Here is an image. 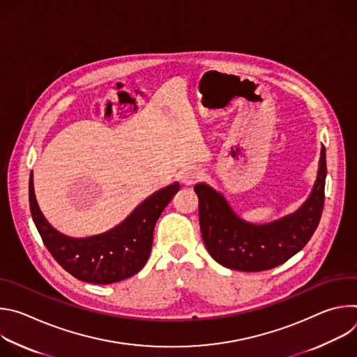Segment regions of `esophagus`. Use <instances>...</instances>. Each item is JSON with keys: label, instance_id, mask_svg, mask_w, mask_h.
<instances>
[{"label": "esophagus", "instance_id": "34e87169", "mask_svg": "<svg viewBox=\"0 0 357 357\" xmlns=\"http://www.w3.org/2000/svg\"><path fill=\"white\" fill-rule=\"evenodd\" d=\"M203 178V171L200 168H196V167H192V168H188L183 171L182 174V182L185 185H193L196 183L197 181H200Z\"/></svg>", "mask_w": 357, "mask_h": 357}]
</instances>
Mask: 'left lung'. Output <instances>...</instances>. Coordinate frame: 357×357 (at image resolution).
<instances>
[{
	"instance_id": "left-lung-1",
	"label": "left lung",
	"mask_w": 357,
	"mask_h": 357,
	"mask_svg": "<svg viewBox=\"0 0 357 357\" xmlns=\"http://www.w3.org/2000/svg\"><path fill=\"white\" fill-rule=\"evenodd\" d=\"M326 152L321 148L317 182L310 197L294 213L266 225L240 219L225 196L197 183L202 238L211 256L223 267L256 273L274 268L301 251L315 233L324 209Z\"/></svg>"
}]
</instances>
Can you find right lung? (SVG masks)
Masks as SVG:
<instances>
[{
	"label": "right lung",
	"mask_w": 357,
	"mask_h": 357,
	"mask_svg": "<svg viewBox=\"0 0 357 357\" xmlns=\"http://www.w3.org/2000/svg\"><path fill=\"white\" fill-rule=\"evenodd\" d=\"M29 176V208L43 244L54 259L75 278L91 284H112L137 274L152 248L154 227L172 196L179 190L175 182L152 193L120 225L101 234L75 238L55 227L42 215Z\"/></svg>",
	"instance_id": "right-lung-1"
}]
</instances>
